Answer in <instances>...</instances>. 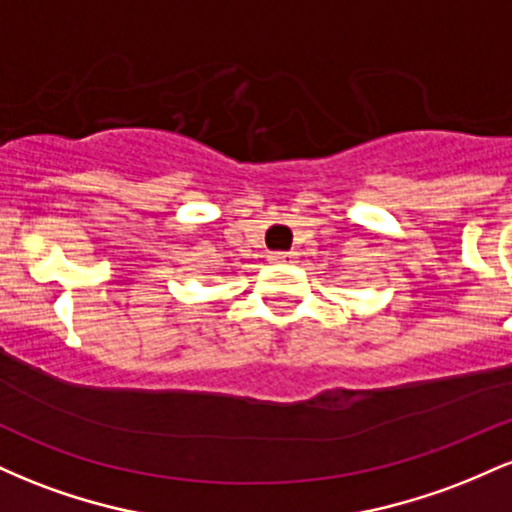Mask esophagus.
Returning <instances> with one entry per match:
<instances>
[{
	"instance_id": "34e87169",
	"label": "esophagus",
	"mask_w": 512,
	"mask_h": 512,
	"mask_svg": "<svg viewBox=\"0 0 512 512\" xmlns=\"http://www.w3.org/2000/svg\"><path fill=\"white\" fill-rule=\"evenodd\" d=\"M293 260H296V252H269V262L274 264H284Z\"/></svg>"
}]
</instances>
